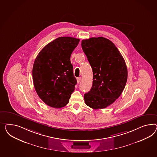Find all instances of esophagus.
Segmentation results:
<instances>
[{"mask_svg": "<svg viewBox=\"0 0 157 157\" xmlns=\"http://www.w3.org/2000/svg\"><path fill=\"white\" fill-rule=\"evenodd\" d=\"M76 80H77V82L79 83L81 81V77H78V78H77V79H76Z\"/></svg>", "mask_w": 157, "mask_h": 157, "instance_id": "1", "label": "esophagus"}]
</instances>
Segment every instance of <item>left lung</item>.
Listing matches in <instances>:
<instances>
[{
	"label": "left lung",
	"mask_w": 157,
	"mask_h": 157,
	"mask_svg": "<svg viewBox=\"0 0 157 157\" xmlns=\"http://www.w3.org/2000/svg\"><path fill=\"white\" fill-rule=\"evenodd\" d=\"M82 48L93 72V86L84 95L86 105L105 109L118 99L127 79L125 61L117 47L108 39L91 38L82 40Z\"/></svg>",
	"instance_id": "8db88e82"
}]
</instances>
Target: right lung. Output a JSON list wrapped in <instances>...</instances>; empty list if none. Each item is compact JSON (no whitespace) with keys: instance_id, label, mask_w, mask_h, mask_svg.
Here are the masks:
<instances>
[{"instance_id":"right-lung-1","label":"right lung","mask_w":157,"mask_h":157,"mask_svg":"<svg viewBox=\"0 0 157 157\" xmlns=\"http://www.w3.org/2000/svg\"><path fill=\"white\" fill-rule=\"evenodd\" d=\"M79 40L69 36L55 39L40 51L35 60L34 87L48 106L61 108L69 102L77 83L70 56Z\"/></svg>"}]
</instances>
